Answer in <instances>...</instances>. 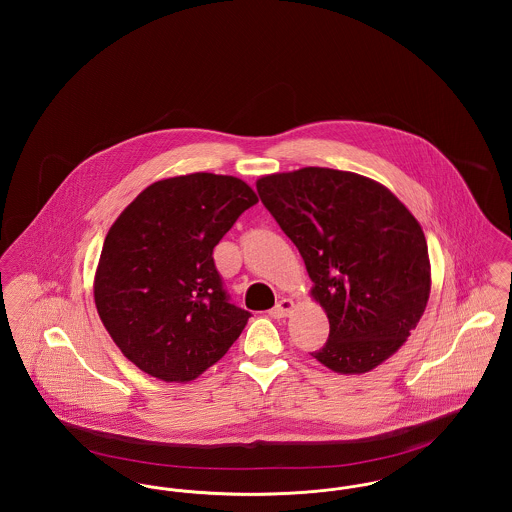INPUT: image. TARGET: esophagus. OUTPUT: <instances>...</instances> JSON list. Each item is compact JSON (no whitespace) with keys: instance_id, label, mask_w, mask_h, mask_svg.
Returning <instances> with one entry per match:
<instances>
[{"instance_id":"obj_1","label":"esophagus","mask_w":512,"mask_h":512,"mask_svg":"<svg viewBox=\"0 0 512 512\" xmlns=\"http://www.w3.org/2000/svg\"><path fill=\"white\" fill-rule=\"evenodd\" d=\"M293 307H295V305H293L292 299H286V297H284V299H280V301L268 311V315L272 318L288 317V315L292 313Z\"/></svg>"}]
</instances>
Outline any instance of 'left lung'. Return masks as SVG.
<instances>
[{
	"mask_svg": "<svg viewBox=\"0 0 512 512\" xmlns=\"http://www.w3.org/2000/svg\"><path fill=\"white\" fill-rule=\"evenodd\" d=\"M257 192L299 249L330 322L326 345L311 355L340 374L390 359L424 315L432 286L413 213L380 182L324 167L261 176Z\"/></svg>",
	"mask_w": 512,
	"mask_h": 512,
	"instance_id": "left-lung-1",
	"label": "left lung"
}]
</instances>
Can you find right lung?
I'll return each instance as SVG.
<instances>
[{"instance_id":"1","label":"right lung","mask_w":512,"mask_h":512,"mask_svg":"<svg viewBox=\"0 0 512 512\" xmlns=\"http://www.w3.org/2000/svg\"><path fill=\"white\" fill-rule=\"evenodd\" d=\"M257 201L236 176L194 172L153 182L113 222L94 299L130 363L186 384L240 338L251 315L228 301L213 249Z\"/></svg>"}]
</instances>
